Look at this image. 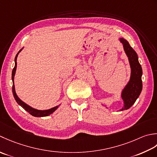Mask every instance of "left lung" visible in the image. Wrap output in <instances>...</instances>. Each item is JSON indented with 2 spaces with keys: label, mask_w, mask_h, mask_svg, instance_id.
<instances>
[{
  "label": "left lung",
  "mask_w": 157,
  "mask_h": 157,
  "mask_svg": "<svg viewBox=\"0 0 157 157\" xmlns=\"http://www.w3.org/2000/svg\"><path fill=\"white\" fill-rule=\"evenodd\" d=\"M119 40L123 44L124 51L128 57L131 67L130 79L121 92V98L124 104L123 107L120 110V111H122L132 107L140 96L142 89V69L139 63L136 52L130 46L128 41L123 38H119Z\"/></svg>",
  "instance_id": "1"
}]
</instances>
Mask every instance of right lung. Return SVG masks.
<instances>
[{
	"mask_svg": "<svg viewBox=\"0 0 157 157\" xmlns=\"http://www.w3.org/2000/svg\"><path fill=\"white\" fill-rule=\"evenodd\" d=\"M23 49V48H22ZM20 49V52H19L17 55H16L15 57V67L13 69V71H12V76H11V78H12V81H13V87H12V91H13V97L15 98V101H17V103L21 105V106L24 108V110H26L28 113H29L31 115H33V117H47V116H49L51 114H52L53 112H55L58 107L59 106V105H57V106L53 107L52 108H50V109H48V110H37V109H35V108H33L30 106L29 105H28L24 102L22 100H21L20 98H18V96L16 94V92H15V85H14V76L15 75V71H16V68H17V57L19 53H20L21 51L22 50Z\"/></svg>",
	"mask_w": 157,
	"mask_h": 157,
	"instance_id": "add662e5",
	"label": "right lung"
}]
</instances>
